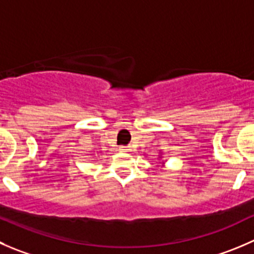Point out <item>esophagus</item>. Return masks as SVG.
<instances>
[{
	"mask_svg": "<svg viewBox=\"0 0 254 254\" xmlns=\"http://www.w3.org/2000/svg\"><path fill=\"white\" fill-rule=\"evenodd\" d=\"M119 150H120V151H123V152H127V151H130V150H131V147H130V146H120Z\"/></svg>",
	"mask_w": 254,
	"mask_h": 254,
	"instance_id": "1",
	"label": "esophagus"
}]
</instances>
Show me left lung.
Returning a JSON list of instances; mask_svg holds the SVG:
<instances>
[{"label": "left lung", "instance_id": "1", "mask_svg": "<svg viewBox=\"0 0 254 254\" xmlns=\"http://www.w3.org/2000/svg\"><path fill=\"white\" fill-rule=\"evenodd\" d=\"M157 159H159V161L161 162V167H164L165 166V160H162V159H164V157H162V151H160V155H159V157H157Z\"/></svg>", "mask_w": 254, "mask_h": 254}]
</instances>
